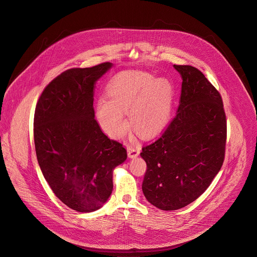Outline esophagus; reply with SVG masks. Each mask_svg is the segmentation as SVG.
I'll return each mask as SVG.
<instances>
[{"instance_id": "34e87169", "label": "esophagus", "mask_w": 257, "mask_h": 257, "mask_svg": "<svg viewBox=\"0 0 257 257\" xmlns=\"http://www.w3.org/2000/svg\"><path fill=\"white\" fill-rule=\"evenodd\" d=\"M126 151H127V156H128L130 159H135L140 154V150L138 148H136V147H133V146H128Z\"/></svg>"}]
</instances>
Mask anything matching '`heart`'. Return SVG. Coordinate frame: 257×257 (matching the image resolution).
Returning a JSON list of instances; mask_svg holds the SVG:
<instances>
[{
  "mask_svg": "<svg viewBox=\"0 0 257 257\" xmlns=\"http://www.w3.org/2000/svg\"><path fill=\"white\" fill-rule=\"evenodd\" d=\"M107 95L95 104V117L101 130L111 138H120L131 125L142 137L159 133L171 116L173 86L170 80L150 72L125 71L116 74L107 85Z\"/></svg>",
  "mask_w": 257,
  "mask_h": 257,
  "instance_id": "1",
  "label": "heart"
}]
</instances>
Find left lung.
<instances>
[{
	"label": "left lung",
	"mask_w": 257,
	"mask_h": 257,
	"mask_svg": "<svg viewBox=\"0 0 257 257\" xmlns=\"http://www.w3.org/2000/svg\"><path fill=\"white\" fill-rule=\"evenodd\" d=\"M182 84L179 105L165 132L143 148V192L156 207L176 210L199 197L220 171L226 116L220 93L191 66H176Z\"/></svg>",
	"instance_id": "left-lung-1"
}]
</instances>
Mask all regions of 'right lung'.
Instances as JSON below:
<instances>
[{"instance_id":"obj_1","label":"right lung","mask_w":257,"mask_h":257,"mask_svg":"<svg viewBox=\"0 0 257 257\" xmlns=\"http://www.w3.org/2000/svg\"><path fill=\"white\" fill-rule=\"evenodd\" d=\"M111 67L103 63L64 72L46 86L35 110L41 171L56 196L79 212L97 210L106 202L113 170L127 157L122 145L110 141L94 119L95 83Z\"/></svg>"}]
</instances>
